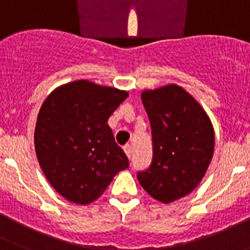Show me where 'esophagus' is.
Listing matches in <instances>:
<instances>
[{
  "instance_id": "obj_1",
  "label": "esophagus",
  "mask_w": 250,
  "mask_h": 250,
  "mask_svg": "<svg viewBox=\"0 0 250 250\" xmlns=\"http://www.w3.org/2000/svg\"><path fill=\"white\" fill-rule=\"evenodd\" d=\"M123 150H125V155H127L128 158L132 157V153H133L132 146H129V144H127V146H125V148H123Z\"/></svg>"
}]
</instances>
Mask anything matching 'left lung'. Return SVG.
<instances>
[{"instance_id": "obj_1", "label": "left lung", "mask_w": 250, "mask_h": 250, "mask_svg": "<svg viewBox=\"0 0 250 250\" xmlns=\"http://www.w3.org/2000/svg\"><path fill=\"white\" fill-rule=\"evenodd\" d=\"M141 97L150 122L153 160L137 176L153 199L170 204L204 179L213 157V125L201 104L175 83L144 90Z\"/></svg>"}]
</instances>
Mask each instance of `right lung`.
<instances>
[{
  "mask_svg": "<svg viewBox=\"0 0 250 250\" xmlns=\"http://www.w3.org/2000/svg\"><path fill=\"white\" fill-rule=\"evenodd\" d=\"M127 97V91L76 80L44 100L34 130L37 158L46 180L67 201L91 204L129 167L107 125Z\"/></svg>",
  "mask_w": 250,
  "mask_h": 250,
  "instance_id": "right-lung-1",
  "label": "right lung"
}]
</instances>
